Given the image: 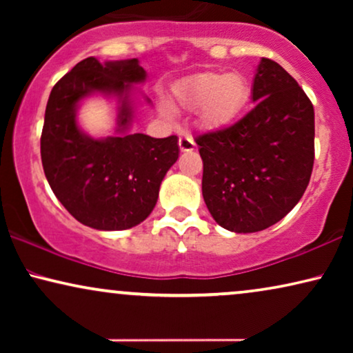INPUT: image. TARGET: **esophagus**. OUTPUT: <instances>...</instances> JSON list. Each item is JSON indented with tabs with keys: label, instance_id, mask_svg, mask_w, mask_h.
<instances>
[{
	"label": "esophagus",
	"instance_id": "1",
	"mask_svg": "<svg viewBox=\"0 0 353 353\" xmlns=\"http://www.w3.org/2000/svg\"><path fill=\"white\" fill-rule=\"evenodd\" d=\"M178 146H180L181 152H190L196 148V143H194V139H192V137L186 134V137H181L180 139H178Z\"/></svg>",
	"mask_w": 353,
	"mask_h": 353
}]
</instances>
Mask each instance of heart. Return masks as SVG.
<instances>
[{"label":"heart","mask_w":353,"mask_h":353,"mask_svg":"<svg viewBox=\"0 0 353 353\" xmlns=\"http://www.w3.org/2000/svg\"><path fill=\"white\" fill-rule=\"evenodd\" d=\"M250 88L248 80L230 72H202L181 80L173 88V101L183 110H197V122L207 130H221L233 125L248 108ZM161 110L167 117L175 109L161 98Z\"/></svg>","instance_id":"1"}]
</instances>
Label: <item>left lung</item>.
I'll list each match as a JSON object with an SVG mask.
<instances>
[{
	"mask_svg": "<svg viewBox=\"0 0 353 353\" xmlns=\"http://www.w3.org/2000/svg\"><path fill=\"white\" fill-rule=\"evenodd\" d=\"M252 103L239 122L196 138L205 205L233 233L284 219L305 192L315 159L313 105L278 62L262 57Z\"/></svg>",
	"mask_w": 353,
	"mask_h": 353,
	"instance_id": "obj_1",
	"label": "left lung"
}]
</instances>
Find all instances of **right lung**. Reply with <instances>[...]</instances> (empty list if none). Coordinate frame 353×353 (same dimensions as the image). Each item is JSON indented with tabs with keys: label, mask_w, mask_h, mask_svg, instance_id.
<instances>
[{
	"label": "right lung",
	"mask_w": 353,
	"mask_h": 353,
	"mask_svg": "<svg viewBox=\"0 0 353 353\" xmlns=\"http://www.w3.org/2000/svg\"><path fill=\"white\" fill-rule=\"evenodd\" d=\"M144 80L146 70L138 59L101 64L86 57L51 90L41 132L43 170L61 204L90 228L128 230L146 220L178 159L176 137L128 132L134 117L133 85ZM93 94L118 101L115 137L93 139L79 128L76 110Z\"/></svg>",
	"instance_id": "obj_1"
}]
</instances>
